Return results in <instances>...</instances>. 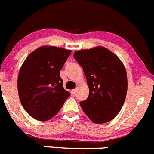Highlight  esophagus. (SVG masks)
<instances>
[{"mask_svg": "<svg viewBox=\"0 0 154 154\" xmlns=\"http://www.w3.org/2000/svg\"><path fill=\"white\" fill-rule=\"evenodd\" d=\"M76 92H77V89H74V90H72V91H71V93H72V94L74 95Z\"/></svg>", "mask_w": 154, "mask_h": 154, "instance_id": "esophagus-1", "label": "esophagus"}]
</instances>
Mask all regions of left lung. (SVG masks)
<instances>
[{"label":"left lung","mask_w":154,"mask_h":154,"mask_svg":"<svg viewBox=\"0 0 154 154\" xmlns=\"http://www.w3.org/2000/svg\"><path fill=\"white\" fill-rule=\"evenodd\" d=\"M73 57L83 68L90 90L88 99L80 102L81 107L96 124L111 121L126 98L128 79L124 64L104 47L79 50Z\"/></svg>","instance_id":"obj_1"}]
</instances>
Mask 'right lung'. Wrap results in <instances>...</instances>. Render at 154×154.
<instances>
[{
  "instance_id": "obj_1",
  "label": "right lung",
  "mask_w": 154,
  "mask_h": 154,
  "mask_svg": "<svg viewBox=\"0 0 154 154\" xmlns=\"http://www.w3.org/2000/svg\"><path fill=\"white\" fill-rule=\"evenodd\" d=\"M71 50L42 46L31 53L20 66L18 77L19 99L35 119L47 121L55 116L69 96L64 90L60 70Z\"/></svg>"
}]
</instances>
